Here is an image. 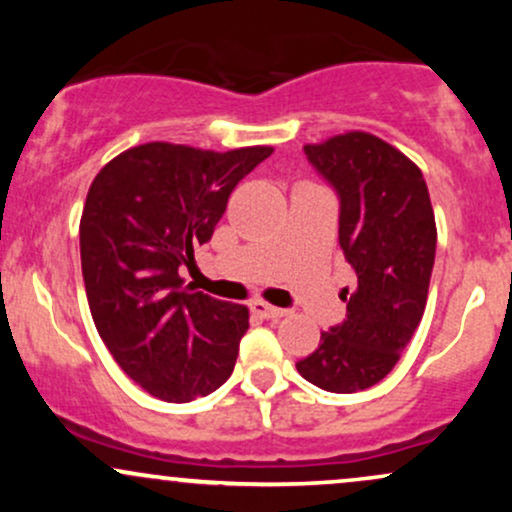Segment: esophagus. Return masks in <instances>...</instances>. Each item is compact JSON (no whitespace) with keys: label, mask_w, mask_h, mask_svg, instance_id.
Masks as SVG:
<instances>
[{"label":"esophagus","mask_w":512,"mask_h":512,"mask_svg":"<svg viewBox=\"0 0 512 512\" xmlns=\"http://www.w3.org/2000/svg\"><path fill=\"white\" fill-rule=\"evenodd\" d=\"M250 308H252V313L264 317V320H279V317L286 315L284 308H276V305H269L264 301H255L250 305Z\"/></svg>","instance_id":"34e87169"}]
</instances>
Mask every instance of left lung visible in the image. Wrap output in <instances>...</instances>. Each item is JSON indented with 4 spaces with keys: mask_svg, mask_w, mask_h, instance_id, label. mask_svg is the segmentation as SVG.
Returning a JSON list of instances; mask_svg holds the SVG:
<instances>
[{
    "mask_svg": "<svg viewBox=\"0 0 512 512\" xmlns=\"http://www.w3.org/2000/svg\"><path fill=\"white\" fill-rule=\"evenodd\" d=\"M303 151L339 197V245L356 284L339 293L346 320L322 332L296 368L308 383L349 395L395 368L424 317L436 216L419 166L375 134H337Z\"/></svg>",
    "mask_w": 512,
    "mask_h": 512,
    "instance_id": "obj_1",
    "label": "left lung"
}]
</instances>
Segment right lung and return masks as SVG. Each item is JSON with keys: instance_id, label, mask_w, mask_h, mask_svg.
I'll return each instance as SVG.
<instances>
[{"instance_id": "obj_1", "label": "right lung", "mask_w": 512, "mask_h": 512, "mask_svg": "<svg viewBox=\"0 0 512 512\" xmlns=\"http://www.w3.org/2000/svg\"><path fill=\"white\" fill-rule=\"evenodd\" d=\"M272 151L149 142L105 163L88 187L79 226L88 308L117 366L163 402H192L231 378L248 308L182 289L178 269Z\"/></svg>"}]
</instances>
